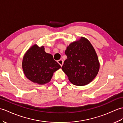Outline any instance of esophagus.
Here are the masks:
<instances>
[{
    "label": "esophagus",
    "instance_id": "obj_1",
    "mask_svg": "<svg viewBox=\"0 0 123 123\" xmlns=\"http://www.w3.org/2000/svg\"><path fill=\"white\" fill-rule=\"evenodd\" d=\"M58 63L61 65V67H62L63 64V61L62 59H60V60H58Z\"/></svg>",
    "mask_w": 123,
    "mask_h": 123
}]
</instances>
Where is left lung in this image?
Returning <instances> with one entry per match:
<instances>
[{
  "instance_id": "8db88e82",
  "label": "left lung",
  "mask_w": 123,
  "mask_h": 123,
  "mask_svg": "<svg viewBox=\"0 0 123 123\" xmlns=\"http://www.w3.org/2000/svg\"><path fill=\"white\" fill-rule=\"evenodd\" d=\"M65 53L67 59L62 69L72 84L83 86L95 78L99 64L95 51L87 39L82 37L79 41L71 43Z\"/></svg>"
}]
</instances>
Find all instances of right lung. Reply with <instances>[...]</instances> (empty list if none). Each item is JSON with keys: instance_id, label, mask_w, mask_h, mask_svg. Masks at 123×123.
<instances>
[{"instance_id": "obj_1", "label": "right lung", "mask_w": 123, "mask_h": 123, "mask_svg": "<svg viewBox=\"0 0 123 123\" xmlns=\"http://www.w3.org/2000/svg\"><path fill=\"white\" fill-rule=\"evenodd\" d=\"M22 68L25 76L34 83L44 84L50 82L53 73L61 68L52 55L44 51L43 46L34 45L24 56Z\"/></svg>"}]
</instances>
